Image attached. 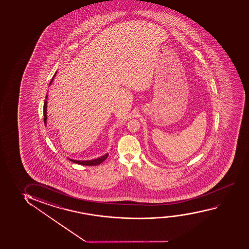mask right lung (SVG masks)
Listing matches in <instances>:
<instances>
[{"label": "right lung", "mask_w": 249, "mask_h": 249, "mask_svg": "<svg viewBox=\"0 0 249 249\" xmlns=\"http://www.w3.org/2000/svg\"><path fill=\"white\" fill-rule=\"evenodd\" d=\"M56 75V73L54 74V76ZM53 76V78H54ZM53 78L51 80L50 84H49V86H50L52 82H53ZM46 98H47V95L46 96ZM47 100H45V103H44V107H43V114H44V123H45V125H47ZM108 157V153H106L105 155H103V156L100 157L98 159H96V160H86V161H78V160H69L70 161H72L73 162H75V163H78V164H81V165H87V166H94V165H98L100 163H102V162L104 161V160H107V158Z\"/></svg>", "instance_id": "1"}]
</instances>
